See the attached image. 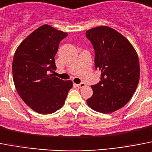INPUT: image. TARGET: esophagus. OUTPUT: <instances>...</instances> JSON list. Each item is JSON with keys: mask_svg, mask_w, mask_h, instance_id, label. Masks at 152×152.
<instances>
[{"mask_svg": "<svg viewBox=\"0 0 152 152\" xmlns=\"http://www.w3.org/2000/svg\"><path fill=\"white\" fill-rule=\"evenodd\" d=\"M76 87H78L79 89H82V88H84L86 87V84L84 83H81L80 84H76Z\"/></svg>", "mask_w": 152, "mask_h": 152, "instance_id": "34e87169", "label": "esophagus"}]
</instances>
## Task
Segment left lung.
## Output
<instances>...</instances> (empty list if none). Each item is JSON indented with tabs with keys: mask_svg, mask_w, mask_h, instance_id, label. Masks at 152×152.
<instances>
[{
	"mask_svg": "<svg viewBox=\"0 0 152 152\" xmlns=\"http://www.w3.org/2000/svg\"><path fill=\"white\" fill-rule=\"evenodd\" d=\"M86 36L94 47L95 66L101 71V81L92 86L93 94L86 102L96 112L112 113L126 105L136 90L138 54L127 38L109 27L88 30Z\"/></svg>",
	"mask_w": 152,
	"mask_h": 152,
	"instance_id": "left-lung-1",
	"label": "left lung"
}]
</instances>
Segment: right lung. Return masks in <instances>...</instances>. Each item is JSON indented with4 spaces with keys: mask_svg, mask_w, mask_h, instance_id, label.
<instances>
[{
    "mask_svg": "<svg viewBox=\"0 0 152 152\" xmlns=\"http://www.w3.org/2000/svg\"><path fill=\"white\" fill-rule=\"evenodd\" d=\"M68 35L48 24L38 27L18 46L12 63L16 90L30 109L39 114H51L63 107L71 80L53 74L59 43Z\"/></svg>",
    "mask_w": 152,
    "mask_h": 152,
    "instance_id": "right-lung-1",
    "label": "right lung"
}]
</instances>
